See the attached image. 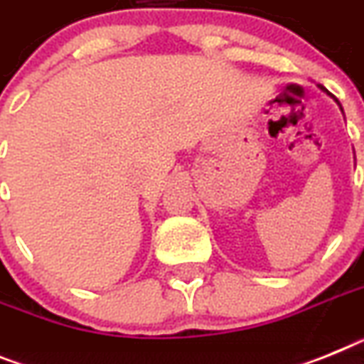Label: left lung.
Listing matches in <instances>:
<instances>
[{"instance_id": "left-lung-1", "label": "left lung", "mask_w": 364, "mask_h": 364, "mask_svg": "<svg viewBox=\"0 0 364 364\" xmlns=\"http://www.w3.org/2000/svg\"><path fill=\"white\" fill-rule=\"evenodd\" d=\"M321 90H324V92H326V88H324V86H321ZM338 102V101H337ZM338 107H341V105H338ZM341 110H343V108H341Z\"/></svg>"}]
</instances>
